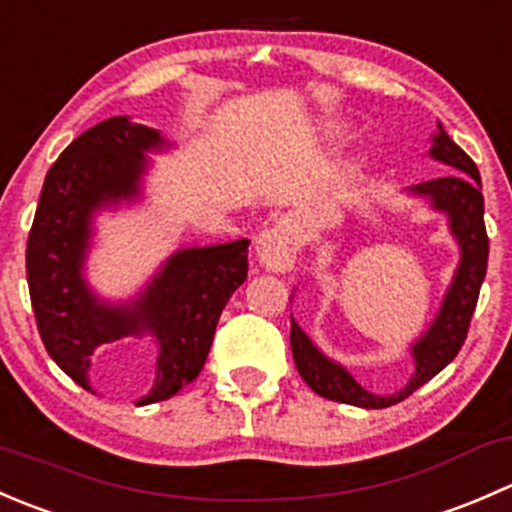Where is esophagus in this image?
Segmentation results:
<instances>
[{"mask_svg":"<svg viewBox=\"0 0 512 512\" xmlns=\"http://www.w3.org/2000/svg\"><path fill=\"white\" fill-rule=\"evenodd\" d=\"M297 250V237L289 225H275L272 230L262 232L260 240H257V257L272 272L292 270Z\"/></svg>","mask_w":512,"mask_h":512,"instance_id":"esophagus-1","label":"esophagus"}]
</instances>
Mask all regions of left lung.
<instances>
[{"label":"left lung","instance_id":"obj_1","mask_svg":"<svg viewBox=\"0 0 512 512\" xmlns=\"http://www.w3.org/2000/svg\"><path fill=\"white\" fill-rule=\"evenodd\" d=\"M441 128V126H438ZM431 156L461 173H451L446 178L428 180V183L414 185V193L428 195L433 208L443 210L451 218L453 235L461 242V265H458L453 285L448 289L443 307L438 312L436 322L428 327V332L414 344L416 371L409 384L391 396H376L361 389L352 379L347 369L329 361L319 352L307 334L299 329V324L292 319V344L294 364L302 379L307 381L314 394L324 399L342 401V404L361 406V409H386L399 401L409 399L418 386L426 384L428 379L446 369L456 354L461 352L466 342L471 317L476 312L480 285H483L485 270H488V232L483 223V193H480V173L473 163V158L463 151L461 146L448 138V133L438 131L433 136Z\"/></svg>","mask_w":512,"mask_h":512}]
</instances>
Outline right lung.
<instances>
[{
	"mask_svg": "<svg viewBox=\"0 0 512 512\" xmlns=\"http://www.w3.org/2000/svg\"><path fill=\"white\" fill-rule=\"evenodd\" d=\"M163 146L156 128L113 116L81 133L49 168L27 240V282L41 342L64 374L86 391L98 344L156 334V386L138 406L156 404L198 379L227 299L247 277V245L190 247L131 307L101 304L81 277L89 223L103 203L138 193L143 151Z\"/></svg>",
	"mask_w": 512,
	"mask_h": 512,
	"instance_id": "add662e5",
	"label": "right lung"
}]
</instances>
